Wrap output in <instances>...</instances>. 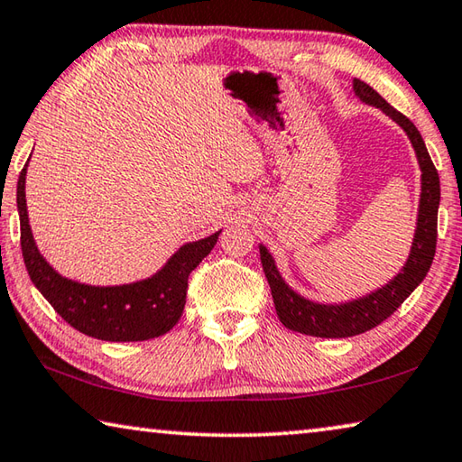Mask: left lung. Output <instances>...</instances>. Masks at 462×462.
Segmentation results:
<instances>
[{
  "label": "left lung",
  "mask_w": 462,
  "mask_h": 462,
  "mask_svg": "<svg viewBox=\"0 0 462 462\" xmlns=\"http://www.w3.org/2000/svg\"><path fill=\"white\" fill-rule=\"evenodd\" d=\"M355 96L366 106L381 109L387 118L400 126L405 136L410 138L413 152H416L420 167V201H418V217L416 230H413L411 248L403 267L393 279L381 285L374 291L366 293L356 300L342 303H318L303 297L289 287L287 281L281 277L277 263L269 253V248L259 245L261 263L264 277L271 285V295L275 301L277 316L281 324L289 330L318 336V338H348V336L363 334L371 328L379 326L393 311L408 300L410 293L416 289L428 275L430 264L434 261L436 253V222H438V206H440V179L434 162L430 159L424 138L418 128L405 118L403 114L391 107L371 85L361 79L353 81Z\"/></svg>",
  "instance_id": "obj_1"
}]
</instances>
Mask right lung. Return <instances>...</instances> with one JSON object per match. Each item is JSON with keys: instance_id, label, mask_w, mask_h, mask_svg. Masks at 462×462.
Instances as JSON below:
<instances>
[{"instance_id": "add662e5", "label": "right lung", "mask_w": 462, "mask_h": 462, "mask_svg": "<svg viewBox=\"0 0 462 462\" xmlns=\"http://www.w3.org/2000/svg\"><path fill=\"white\" fill-rule=\"evenodd\" d=\"M26 167L18 179L22 254L38 291L75 330L106 342H138L167 334L185 308L187 277L212 253L220 232L187 242L151 277L124 285H89L62 277L44 259L30 228Z\"/></svg>"}]
</instances>
